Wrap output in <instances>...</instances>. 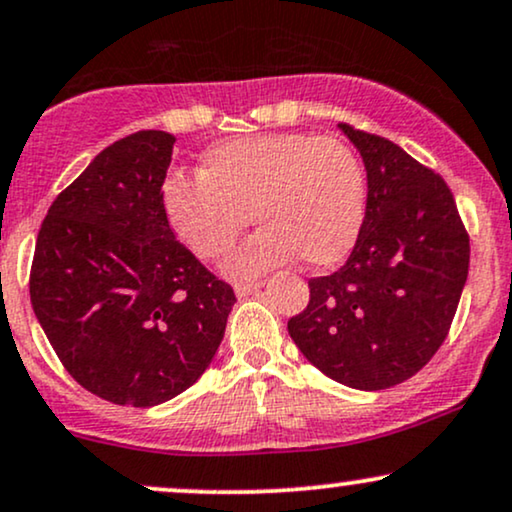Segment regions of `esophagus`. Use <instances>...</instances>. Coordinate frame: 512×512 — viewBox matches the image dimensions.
Here are the masks:
<instances>
[{
  "label": "esophagus",
  "instance_id": "obj_1",
  "mask_svg": "<svg viewBox=\"0 0 512 512\" xmlns=\"http://www.w3.org/2000/svg\"><path fill=\"white\" fill-rule=\"evenodd\" d=\"M262 291V283L255 281V283H240V286H236V295L238 298H248V295H255Z\"/></svg>",
  "mask_w": 512,
  "mask_h": 512
}]
</instances>
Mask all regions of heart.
Instances as JSON below:
<instances>
[{"label": "heart", "instance_id": "obj_1", "mask_svg": "<svg viewBox=\"0 0 512 512\" xmlns=\"http://www.w3.org/2000/svg\"><path fill=\"white\" fill-rule=\"evenodd\" d=\"M360 159L336 138L267 133L212 145L197 178L164 183L166 219L202 260H219L252 221L250 240L226 260L233 279H252L293 255L307 267H331L355 245L365 219Z\"/></svg>", "mask_w": 512, "mask_h": 512}]
</instances>
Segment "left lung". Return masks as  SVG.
Returning a JSON list of instances; mask_svg holds the SVG:
<instances>
[{"instance_id":"1","label":"left lung","mask_w":512,"mask_h":512,"mask_svg":"<svg viewBox=\"0 0 512 512\" xmlns=\"http://www.w3.org/2000/svg\"><path fill=\"white\" fill-rule=\"evenodd\" d=\"M338 128L365 164V219L348 262L310 279V303L288 334L329 379L381 391L420 372L446 341L470 236L439 174L391 140Z\"/></svg>"}]
</instances>
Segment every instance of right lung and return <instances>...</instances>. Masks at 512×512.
<instances>
[{
	"label": "right lung",
	"instance_id": "right-lung-1",
	"mask_svg": "<svg viewBox=\"0 0 512 512\" xmlns=\"http://www.w3.org/2000/svg\"><path fill=\"white\" fill-rule=\"evenodd\" d=\"M174 143L138 131L102 150L57 195L35 243V317L66 372L116 405L152 408L190 389L236 303L166 219Z\"/></svg>",
	"mask_w": 512,
	"mask_h": 512
}]
</instances>
